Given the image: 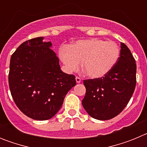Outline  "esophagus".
Wrapping results in <instances>:
<instances>
[{"label":"esophagus","mask_w":147,"mask_h":147,"mask_svg":"<svg viewBox=\"0 0 147 147\" xmlns=\"http://www.w3.org/2000/svg\"><path fill=\"white\" fill-rule=\"evenodd\" d=\"M81 79H80V77H78V76H76V83H80L81 82Z\"/></svg>","instance_id":"1"}]
</instances>
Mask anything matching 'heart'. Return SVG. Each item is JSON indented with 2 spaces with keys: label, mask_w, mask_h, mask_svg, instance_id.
<instances>
[{
  "label": "heart",
  "mask_w": 147,
  "mask_h": 147,
  "mask_svg": "<svg viewBox=\"0 0 147 147\" xmlns=\"http://www.w3.org/2000/svg\"><path fill=\"white\" fill-rule=\"evenodd\" d=\"M120 56L119 45L98 38L77 40L59 49V58L67 72L75 71L82 62L87 76L99 79L107 74Z\"/></svg>",
  "instance_id": "b5f03b06"
}]
</instances>
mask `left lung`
Wrapping results in <instances>:
<instances>
[{
	"label": "left lung",
	"mask_w": 147,
	"mask_h": 147,
	"mask_svg": "<svg viewBox=\"0 0 147 147\" xmlns=\"http://www.w3.org/2000/svg\"><path fill=\"white\" fill-rule=\"evenodd\" d=\"M136 85V60L127 45L121 42L120 57L110 72L99 79L84 80L83 107L93 119H113L127 106Z\"/></svg>",
	"instance_id": "obj_1"
}]
</instances>
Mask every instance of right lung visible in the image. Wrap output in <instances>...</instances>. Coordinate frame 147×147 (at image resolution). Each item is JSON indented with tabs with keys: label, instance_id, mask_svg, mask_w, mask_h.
I'll list each match as a JSON object with an SVG mask.
<instances>
[{
	"label": "right lung",
	"instance_id": "add662e5",
	"mask_svg": "<svg viewBox=\"0 0 147 147\" xmlns=\"http://www.w3.org/2000/svg\"><path fill=\"white\" fill-rule=\"evenodd\" d=\"M43 37L23 42L11 57L9 85L23 113L34 120L50 119L62 107L67 92L76 85L74 75L60 69L59 59Z\"/></svg>",
	"mask_w": 147,
	"mask_h": 147
}]
</instances>
